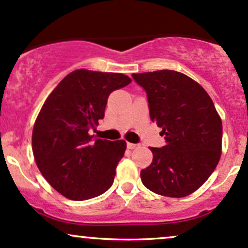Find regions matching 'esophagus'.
Returning <instances> with one entry per match:
<instances>
[{"label":"esophagus","mask_w":248,"mask_h":248,"mask_svg":"<svg viewBox=\"0 0 248 248\" xmlns=\"http://www.w3.org/2000/svg\"><path fill=\"white\" fill-rule=\"evenodd\" d=\"M139 145H137V143H132V142H127V148L128 149H135L138 148Z\"/></svg>","instance_id":"esophagus-1"}]
</instances>
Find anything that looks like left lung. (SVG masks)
I'll return each mask as SVG.
<instances>
[{
    "instance_id": "obj_1",
    "label": "left lung",
    "mask_w": 248,
    "mask_h": 248,
    "mask_svg": "<svg viewBox=\"0 0 248 248\" xmlns=\"http://www.w3.org/2000/svg\"><path fill=\"white\" fill-rule=\"evenodd\" d=\"M147 93L149 115L166 145L151 147L153 161L141 170L142 184L170 198L192 194L211 176L221 156L222 122L207 92L175 70L133 74Z\"/></svg>"
}]
</instances>
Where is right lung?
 <instances>
[{
	"label": "right lung",
	"instance_id": "obj_1",
	"mask_svg": "<svg viewBox=\"0 0 248 248\" xmlns=\"http://www.w3.org/2000/svg\"><path fill=\"white\" fill-rule=\"evenodd\" d=\"M130 82L121 73L78 69L43 103L32 128V153L43 178L67 199H92L113 185L126 141H93L89 129L105 116L111 92Z\"/></svg>",
	"mask_w": 248,
	"mask_h": 248
}]
</instances>
